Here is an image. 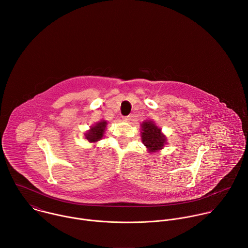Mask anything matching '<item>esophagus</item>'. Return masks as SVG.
Instances as JSON below:
<instances>
[{
	"label": "esophagus",
	"instance_id": "esophagus-1",
	"mask_svg": "<svg viewBox=\"0 0 248 248\" xmlns=\"http://www.w3.org/2000/svg\"><path fill=\"white\" fill-rule=\"evenodd\" d=\"M124 121H126V122H128V121L130 120V116H126V117H124Z\"/></svg>",
	"mask_w": 248,
	"mask_h": 248
}]
</instances>
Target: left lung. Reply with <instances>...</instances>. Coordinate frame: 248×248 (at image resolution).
Segmentation results:
<instances>
[{
  "mask_svg": "<svg viewBox=\"0 0 248 248\" xmlns=\"http://www.w3.org/2000/svg\"><path fill=\"white\" fill-rule=\"evenodd\" d=\"M142 142L150 152H155L164 147L166 138L161 133V129L152 122H144L142 124Z\"/></svg>",
  "mask_w": 248,
  "mask_h": 248,
  "instance_id": "left-lung-1",
  "label": "left lung"
}]
</instances>
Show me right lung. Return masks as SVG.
Instances as JSON below:
<instances>
[{
  "label": "right lung",
  "mask_w": 248,
  "mask_h": 248,
  "mask_svg": "<svg viewBox=\"0 0 248 248\" xmlns=\"http://www.w3.org/2000/svg\"><path fill=\"white\" fill-rule=\"evenodd\" d=\"M106 125H107V122L102 121L91 127V129L85 134V137L89 142H96L103 137Z\"/></svg>",
  "instance_id": "1"
}]
</instances>
